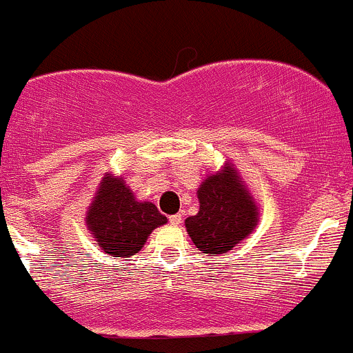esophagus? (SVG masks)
Listing matches in <instances>:
<instances>
[{"mask_svg":"<svg viewBox=\"0 0 353 353\" xmlns=\"http://www.w3.org/2000/svg\"><path fill=\"white\" fill-rule=\"evenodd\" d=\"M169 222L172 223V225H179V223L183 222V215H181V213H176V215H170L169 216Z\"/></svg>","mask_w":353,"mask_h":353,"instance_id":"34e87169","label":"esophagus"}]
</instances>
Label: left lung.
Masks as SVG:
<instances>
[{"label":"left lung","mask_w":353,"mask_h":353,"mask_svg":"<svg viewBox=\"0 0 353 353\" xmlns=\"http://www.w3.org/2000/svg\"><path fill=\"white\" fill-rule=\"evenodd\" d=\"M199 212L186 219V230L205 254H225L254 230L259 210L234 163L206 176L198 190Z\"/></svg>","instance_id":"obj_1"}]
</instances>
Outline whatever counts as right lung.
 I'll list each match as a JSON object with an SVG mask.
<instances>
[{"instance_id": "add662e5", "label": "right lung", "mask_w": 353, "mask_h": 353, "mask_svg": "<svg viewBox=\"0 0 353 353\" xmlns=\"http://www.w3.org/2000/svg\"><path fill=\"white\" fill-rule=\"evenodd\" d=\"M105 254L130 258L141 251L152 230L167 219L150 201H138L123 177L105 174L85 216Z\"/></svg>"}]
</instances>
